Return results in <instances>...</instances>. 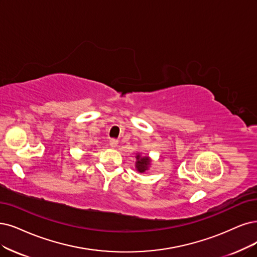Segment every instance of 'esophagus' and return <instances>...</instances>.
<instances>
[{
	"label": "esophagus",
	"instance_id": "obj_1",
	"mask_svg": "<svg viewBox=\"0 0 257 257\" xmlns=\"http://www.w3.org/2000/svg\"><path fill=\"white\" fill-rule=\"evenodd\" d=\"M117 144H118V141H117L116 139H111V140H110V146H111V147L115 148V147L117 146Z\"/></svg>",
	"mask_w": 257,
	"mask_h": 257
}]
</instances>
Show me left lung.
Masks as SVG:
<instances>
[{
	"instance_id": "1",
	"label": "left lung",
	"mask_w": 257,
	"mask_h": 257,
	"mask_svg": "<svg viewBox=\"0 0 257 257\" xmlns=\"http://www.w3.org/2000/svg\"><path fill=\"white\" fill-rule=\"evenodd\" d=\"M150 165V160L148 157H141L140 155L137 156V163L136 167L140 173H145Z\"/></svg>"
}]
</instances>
